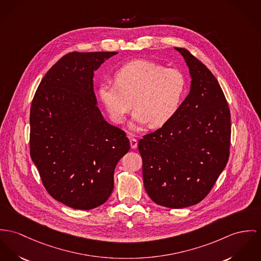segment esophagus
<instances>
[{"mask_svg": "<svg viewBox=\"0 0 261 261\" xmlns=\"http://www.w3.org/2000/svg\"><path fill=\"white\" fill-rule=\"evenodd\" d=\"M130 145H131L132 149H136L137 145H138V141L134 139V138H130Z\"/></svg>", "mask_w": 261, "mask_h": 261, "instance_id": "1", "label": "esophagus"}]
</instances>
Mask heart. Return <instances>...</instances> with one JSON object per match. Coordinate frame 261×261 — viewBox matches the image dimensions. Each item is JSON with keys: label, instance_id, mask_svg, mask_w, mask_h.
Here are the masks:
<instances>
[{"label": "heart", "instance_id": "obj_1", "mask_svg": "<svg viewBox=\"0 0 261 261\" xmlns=\"http://www.w3.org/2000/svg\"><path fill=\"white\" fill-rule=\"evenodd\" d=\"M114 81L99 84L97 96L109 117L118 124L134 105V129L148 123L152 128L162 127L176 115L186 95V80L180 71L151 60L125 63L114 73Z\"/></svg>", "mask_w": 261, "mask_h": 261}]
</instances>
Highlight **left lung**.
<instances>
[{"instance_id":"1","label":"left lung","mask_w":261,"mask_h":261,"mask_svg":"<svg viewBox=\"0 0 261 261\" xmlns=\"http://www.w3.org/2000/svg\"><path fill=\"white\" fill-rule=\"evenodd\" d=\"M190 93L176 115L143 136L138 149L144 187L156 203L181 208L202 201L226 166L230 113L221 86L208 68L185 48Z\"/></svg>"}]
</instances>
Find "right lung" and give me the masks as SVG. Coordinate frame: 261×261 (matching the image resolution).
Masks as SVG:
<instances>
[{
    "label": "right lung",
    "instance_id": "add662e5",
    "mask_svg": "<svg viewBox=\"0 0 261 261\" xmlns=\"http://www.w3.org/2000/svg\"><path fill=\"white\" fill-rule=\"evenodd\" d=\"M116 54L64 56L40 81L32 102V160L48 194L75 210L108 200L115 167L130 149L126 133L104 119L93 90L94 71Z\"/></svg>",
    "mask_w": 261,
    "mask_h": 261
}]
</instances>
